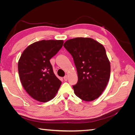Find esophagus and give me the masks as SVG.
I'll return each mask as SVG.
<instances>
[{"label": "esophagus", "mask_w": 135, "mask_h": 135, "mask_svg": "<svg viewBox=\"0 0 135 135\" xmlns=\"http://www.w3.org/2000/svg\"><path fill=\"white\" fill-rule=\"evenodd\" d=\"M64 79L65 81H67V80H68V76H67V75H66V76L64 77Z\"/></svg>", "instance_id": "esophagus-1"}]
</instances>
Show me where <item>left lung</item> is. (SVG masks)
I'll use <instances>...</instances> for the list:
<instances>
[{
	"label": "left lung",
	"instance_id": "left-lung-1",
	"mask_svg": "<svg viewBox=\"0 0 135 135\" xmlns=\"http://www.w3.org/2000/svg\"><path fill=\"white\" fill-rule=\"evenodd\" d=\"M64 46L71 55L78 81L73 86L75 95L92 101L102 94L110 77V63L103 45L88 37L71 38Z\"/></svg>",
	"mask_w": 135,
	"mask_h": 135
}]
</instances>
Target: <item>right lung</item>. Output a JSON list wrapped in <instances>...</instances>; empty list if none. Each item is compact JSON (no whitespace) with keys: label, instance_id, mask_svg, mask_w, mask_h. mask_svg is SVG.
Segmentation results:
<instances>
[{"label":"right lung","instance_id":"obj_1","mask_svg":"<svg viewBox=\"0 0 135 135\" xmlns=\"http://www.w3.org/2000/svg\"><path fill=\"white\" fill-rule=\"evenodd\" d=\"M63 40H40L28 46L18 61L20 79L33 99L46 102L55 97L61 81L55 75L50 59L62 47Z\"/></svg>","mask_w":135,"mask_h":135}]
</instances>
